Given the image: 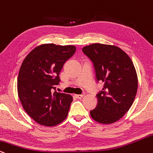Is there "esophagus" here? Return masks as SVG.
Here are the masks:
<instances>
[{
    "label": "esophagus",
    "instance_id": "1",
    "mask_svg": "<svg viewBox=\"0 0 153 153\" xmlns=\"http://www.w3.org/2000/svg\"><path fill=\"white\" fill-rule=\"evenodd\" d=\"M75 96H76V98H78V99H82V97H84V94H76V95H75Z\"/></svg>",
    "mask_w": 153,
    "mask_h": 153
}]
</instances>
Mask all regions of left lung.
<instances>
[{
    "label": "left lung",
    "instance_id": "8db88e82",
    "mask_svg": "<svg viewBox=\"0 0 153 153\" xmlns=\"http://www.w3.org/2000/svg\"><path fill=\"white\" fill-rule=\"evenodd\" d=\"M82 51L94 64L97 82L104 83L91 117L100 123H115L130 109L137 94L138 79L133 63L125 51L112 45L92 44Z\"/></svg>",
    "mask_w": 153,
    "mask_h": 153
}]
</instances>
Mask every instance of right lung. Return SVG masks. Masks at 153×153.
Masks as SVG:
<instances>
[{
	"instance_id": "add662e5",
	"label": "right lung",
	"mask_w": 153,
	"mask_h": 153,
	"mask_svg": "<svg viewBox=\"0 0 153 153\" xmlns=\"http://www.w3.org/2000/svg\"><path fill=\"white\" fill-rule=\"evenodd\" d=\"M76 51L73 45L42 44L33 48L21 64L18 94L23 109L37 123L52 127L67 117L72 97L54 91L64 63Z\"/></svg>"
}]
</instances>
